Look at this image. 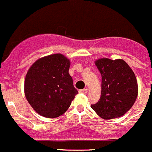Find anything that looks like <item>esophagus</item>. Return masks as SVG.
I'll return each mask as SVG.
<instances>
[{
    "instance_id": "1",
    "label": "esophagus",
    "mask_w": 152,
    "mask_h": 152,
    "mask_svg": "<svg viewBox=\"0 0 152 152\" xmlns=\"http://www.w3.org/2000/svg\"><path fill=\"white\" fill-rule=\"evenodd\" d=\"M79 93H83V94H86V93H87V89H82V90H79Z\"/></svg>"
}]
</instances>
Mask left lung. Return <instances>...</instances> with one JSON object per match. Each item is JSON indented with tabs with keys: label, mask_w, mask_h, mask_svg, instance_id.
Listing matches in <instances>:
<instances>
[{
	"label": "left lung",
	"mask_w": 152,
	"mask_h": 152,
	"mask_svg": "<svg viewBox=\"0 0 152 152\" xmlns=\"http://www.w3.org/2000/svg\"><path fill=\"white\" fill-rule=\"evenodd\" d=\"M95 64L102 75V90L99 100L91 105V108L105 120L123 116L137 98L134 72L123 59L102 58L97 59Z\"/></svg>",
	"instance_id": "1"
}]
</instances>
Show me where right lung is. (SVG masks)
<instances>
[{"mask_svg": "<svg viewBox=\"0 0 152 152\" xmlns=\"http://www.w3.org/2000/svg\"><path fill=\"white\" fill-rule=\"evenodd\" d=\"M69 68V59L56 53L37 59L28 71L25 95L31 106L41 116L59 117L68 110L77 94Z\"/></svg>", "mask_w": 152, "mask_h": 152, "instance_id": "1", "label": "right lung"}]
</instances>
